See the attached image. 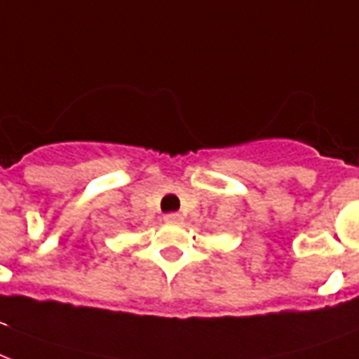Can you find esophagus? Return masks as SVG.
I'll return each mask as SVG.
<instances>
[{"instance_id": "obj_1", "label": "esophagus", "mask_w": 359, "mask_h": 359, "mask_svg": "<svg viewBox=\"0 0 359 359\" xmlns=\"http://www.w3.org/2000/svg\"><path fill=\"white\" fill-rule=\"evenodd\" d=\"M163 220L168 224H180L182 222V215H179V212H169V215L163 216Z\"/></svg>"}]
</instances>
